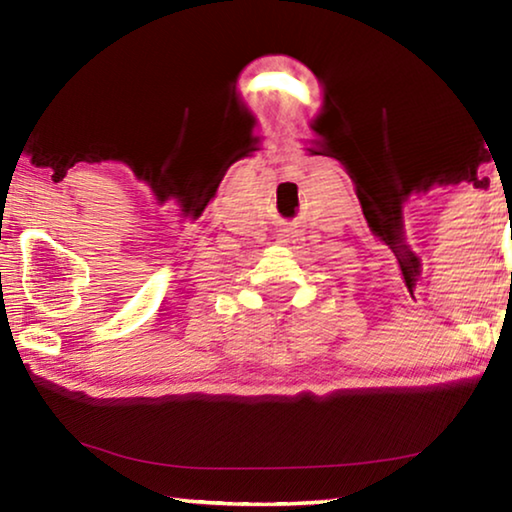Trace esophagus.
<instances>
[{
    "mask_svg": "<svg viewBox=\"0 0 512 512\" xmlns=\"http://www.w3.org/2000/svg\"><path fill=\"white\" fill-rule=\"evenodd\" d=\"M293 241H296V235H280V239H277V244H293Z\"/></svg>",
    "mask_w": 512,
    "mask_h": 512,
    "instance_id": "1",
    "label": "esophagus"
}]
</instances>
